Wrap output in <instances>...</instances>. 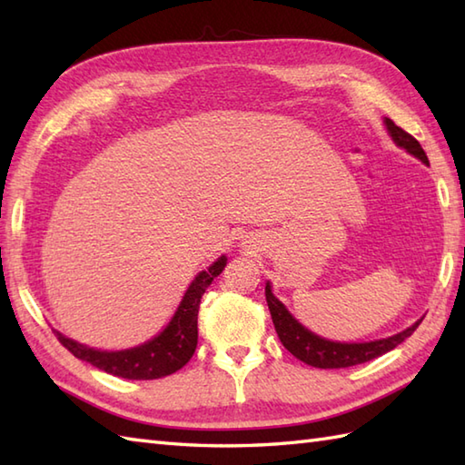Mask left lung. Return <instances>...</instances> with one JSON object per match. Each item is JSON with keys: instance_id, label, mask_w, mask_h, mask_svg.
I'll list each match as a JSON object with an SVG mask.
<instances>
[{"instance_id": "8db88e82", "label": "left lung", "mask_w": 465, "mask_h": 465, "mask_svg": "<svg viewBox=\"0 0 465 465\" xmlns=\"http://www.w3.org/2000/svg\"><path fill=\"white\" fill-rule=\"evenodd\" d=\"M385 125H388L393 142H396L400 147H403L406 152H410L411 155H416L423 163H430L426 152H423V147L420 145L416 137L410 135L406 130H401V127H398L391 120H388V117H385ZM265 302H268L275 331H278V338L283 343V348L292 351L295 358L302 360L303 363L313 365V368H322V370L351 368V365L380 358V355L388 353L403 340H408L421 323L420 320L406 331L391 335L388 340H378L370 343H335V341L320 338V335H313L312 331L305 330L302 323L295 322L288 313V310L283 308V303L278 298H273L270 283L265 285Z\"/></svg>"}]
</instances>
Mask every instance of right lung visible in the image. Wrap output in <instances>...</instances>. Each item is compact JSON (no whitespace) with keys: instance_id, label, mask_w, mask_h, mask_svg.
<instances>
[{"instance_id":"obj_1","label":"right lung","mask_w":465,"mask_h":465,"mask_svg":"<svg viewBox=\"0 0 465 465\" xmlns=\"http://www.w3.org/2000/svg\"><path fill=\"white\" fill-rule=\"evenodd\" d=\"M225 258L222 255L210 270L202 272L187 288L183 300L172 318L170 325L140 348L125 351H97L74 340H67L65 335L54 331L59 343L72 351L77 360L95 365L107 373L117 375L125 380H157L163 375L175 373L192 360L197 345V312H200L202 295L205 288L217 278L225 268Z\"/></svg>"}]
</instances>
